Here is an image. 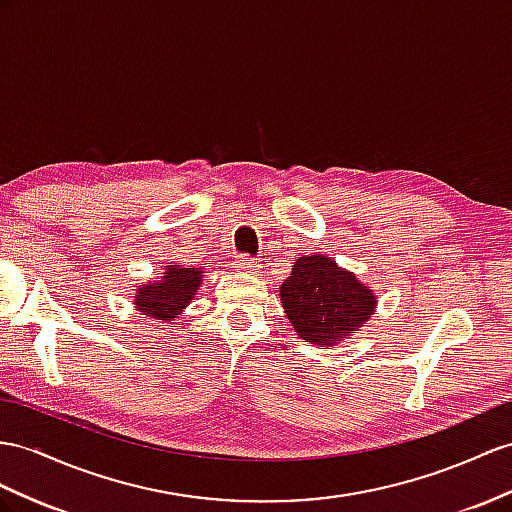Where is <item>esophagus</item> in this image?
<instances>
[{
	"label": "esophagus",
	"instance_id": "34e87169",
	"mask_svg": "<svg viewBox=\"0 0 512 512\" xmlns=\"http://www.w3.org/2000/svg\"><path fill=\"white\" fill-rule=\"evenodd\" d=\"M235 268H238L240 272H259L257 261H253L251 257H246V255H240L238 259H235Z\"/></svg>",
	"mask_w": 512,
	"mask_h": 512
}]
</instances>
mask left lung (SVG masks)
<instances>
[{"label":"left lung","instance_id":"left-lung-1","mask_svg":"<svg viewBox=\"0 0 512 512\" xmlns=\"http://www.w3.org/2000/svg\"><path fill=\"white\" fill-rule=\"evenodd\" d=\"M287 320L300 339L316 346H337L361 331L378 305L374 290L335 264L333 257H298L279 290Z\"/></svg>","mask_w":512,"mask_h":512}]
</instances>
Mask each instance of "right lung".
<instances>
[{
    "label": "right lung",
    "mask_w": 512,
    "mask_h": 512,
    "mask_svg": "<svg viewBox=\"0 0 512 512\" xmlns=\"http://www.w3.org/2000/svg\"><path fill=\"white\" fill-rule=\"evenodd\" d=\"M203 272V268H181L177 264H168L164 266L160 279L136 285L131 303L142 316L170 324L194 300L205 279Z\"/></svg>",
    "instance_id": "right-lung-1"
}]
</instances>
